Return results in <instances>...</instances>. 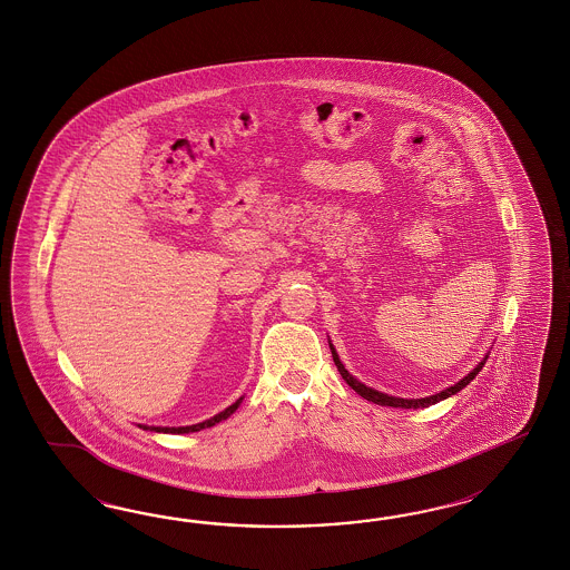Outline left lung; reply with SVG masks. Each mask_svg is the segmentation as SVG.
Returning a JSON list of instances; mask_svg holds the SVG:
<instances>
[{
	"label": "left lung",
	"instance_id": "1",
	"mask_svg": "<svg viewBox=\"0 0 570 570\" xmlns=\"http://www.w3.org/2000/svg\"><path fill=\"white\" fill-rule=\"evenodd\" d=\"M328 347H331V354H333V362H335V366H337V371L343 376V381L352 387V390L356 391L358 395H362L364 400H368V402H373V404H379V406H393V407H426L433 406V404H438L441 400H445V397H450V395H454L460 390H464L469 383H471L472 379L476 376V374L481 373V368L485 366V362H488V356L481 360L474 368H472L471 373L466 374L464 379H460L455 385L452 387H448V390L440 391V393H435V395H429V397H421V400H404V397H395V395H387V393H381V391L373 390V387H366L364 383H360L358 379H354L352 374L347 373V368L343 366L342 360L337 356V352H335V347H333V343H328Z\"/></svg>",
	"mask_w": 570,
	"mask_h": 570
}]
</instances>
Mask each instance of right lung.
<instances>
[{
	"instance_id": "add662e5",
	"label": "right lung",
	"mask_w": 570,
	"mask_h": 570,
	"mask_svg": "<svg viewBox=\"0 0 570 570\" xmlns=\"http://www.w3.org/2000/svg\"><path fill=\"white\" fill-rule=\"evenodd\" d=\"M242 400L244 397H239L235 404H230V406L225 407L223 412H218L216 416H212L208 421H204V423L189 424V426H146V424H139L141 429H146V431H156V433H173V435H180V433H196V431H202V429H208V426H214L216 423H220V421H227L228 416L239 407L242 404Z\"/></svg>"
}]
</instances>
